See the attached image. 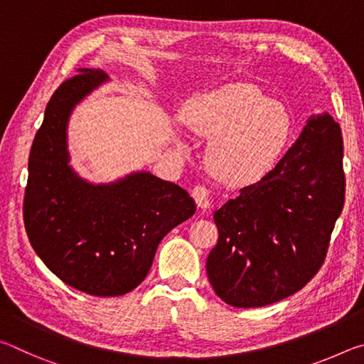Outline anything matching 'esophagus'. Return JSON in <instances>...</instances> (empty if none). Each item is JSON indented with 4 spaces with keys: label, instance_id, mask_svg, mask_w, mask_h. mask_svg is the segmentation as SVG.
<instances>
[{
    "label": "esophagus",
    "instance_id": "1",
    "mask_svg": "<svg viewBox=\"0 0 364 364\" xmlns=\"http://www.w3.org/2000/svg\"><path fill=\"white\" fill-rule=\"evenodd\" d=\"M191 196H193V199L196 200L197 207L208 208V207L212 205L210 194H208L207 188L202 186V184H197V186H194V189H193V193H191Z\"/></svg>",
    "mask_w": 364,
    "mask_h": 364
}]
</instances>
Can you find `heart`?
<instances>
[{
	"mask_svg": "<svg viewBox=\"0 0 364 364\" xmlns=\"http://www.w3.org/2000/svg\"><path fill=\"white\" fill-rule=\"evenodd\" d=\"M193 130L213 139L208 168L218 180L244 186L273 168L292 132L279 102L250 83H230L197 97L186 110Z\"/></svg>",
	"mask_w": 364,
	"mask_h": 364,
	"instance_id": "1",
	"label": "heart"
}]
</instances>
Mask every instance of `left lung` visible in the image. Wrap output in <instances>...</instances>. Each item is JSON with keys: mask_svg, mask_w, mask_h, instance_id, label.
Instances as JSON below:
<instances>
[{"mask_svg": "<svg viewBox=\"0 0 364 364\" xmlns=\"http://www.w3.org/2000/svg\"><path fill=\"white\" fill-rule=\"evenodd\" d=\"M342 157L338 123L329 114L311 117L273 170L213 213L218 242L207 274L221 300L258 308L311 281L343 208Z\"/></svg>", "mask_w": 364, "mask_h": 364, "instance_id": "8db88e82", "label": "left lung"}]
</instances>
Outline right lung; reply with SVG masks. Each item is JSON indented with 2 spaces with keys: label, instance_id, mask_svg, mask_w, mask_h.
Segmentation results:
<instances>
[{
  "label": "right lung",
  "instance_id": "1",
  "mask_svg": "<svg viewBox=\"0 0 364 364\" xmlns=\"http://www.w3.org/2000/svg\"><path fill=\"white\" fill-rule=\"evenodd\" d=\"M80 69L49 100L28 157L23 225L43 263L65 284L97 297L133 291L149 273L162 239L193 217V197L151 173L93 186L73 173L65 127L73 106L101 85Z\"/></svg>",
  "mask_w": 364,
  "mask_h": 364
}]
</instances>
